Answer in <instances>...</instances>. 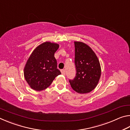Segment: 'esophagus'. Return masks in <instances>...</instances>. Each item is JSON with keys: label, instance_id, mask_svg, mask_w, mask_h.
Segmentation results:
<instances>
[{"label": "esophagus", "instance_id": "obj_1", "mask_svg": "<svg viewBox=\"0 0 130 130\" xmlns=\"http://www.w3.org/2000/svg\"><path fill=\"white\" fill-rule=\"evenodd\" d=\"M61 73H62V74H63V75H65V69H62L61 70Z\"/></svg>", "mask_w": 130, "mask_h": 130}]
</instances>
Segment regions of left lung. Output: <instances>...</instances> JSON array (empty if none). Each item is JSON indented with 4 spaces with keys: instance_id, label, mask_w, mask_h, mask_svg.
I'll use <instances>...</instances> for the list:
<instances>
[{
    "instance_id": "obj_1",
    "label": "left lung",
    "mask_w": 130,
    "mask_h": 130,
    "mask_svg": "<svg viewBox=\"0 0 130 130\" xmlns=\"http://www.w3.org/2000/svg\"><path fill=\"white\" fill-rule=\"evenodd\" d=\"M76 74L69 80L74 91L79 93L91 92L98 85L101 76V68L98 57L91 48L81 42H74Z\"/></svg>"
}]
</instances>
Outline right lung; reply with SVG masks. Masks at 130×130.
I'll list each match as a JSON object with an SVG mask.
<instances>
[{"label": "right lung", "instance_id": "obj_1", "mask_svg": "<svg viewBox=\"0 0 130 130\" xmlns=\"http://www.w3.org/2000/svg\"><path fill=\"white\" fill-rule=\"evenodd\" d=\"M58 47V44L46 42L31 54L24 69V76L32 89L38 91L46 89L55 77L61 74L54 57Z\"/></svg>", "mask_w": 130, "mask_h": 130}]
</instances>
